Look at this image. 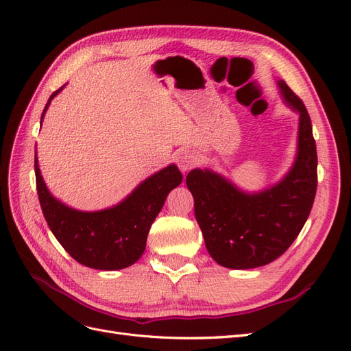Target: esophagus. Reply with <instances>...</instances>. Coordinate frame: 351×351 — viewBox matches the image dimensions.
Returning <instances> with one entry per match:
<instances>
[{
    "instance_id": "obj_1",
    "label": "esophagus",
    "mask_w": 351,
    "mask_h": 351,
    "mask_svg": "<svg viewBox=\"0 0 351 351\" xmlns=\"http://www.w3.org/2000/svg\"><path fill=\"white\" fill-rule=\"evenodd\" d=\"M197 162V155L193 151H183L177 155V165L182 171H189Z\"/></svg>"
}]
</instances>
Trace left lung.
Instances as JSON below:
<instances>
[{"label":"left lung","mask_w":351,"mask_h":351,"mask_svg":"<svg viewBox=\"0 0 351 351\" xmlns=\"http://www.w3.org/2000/svg\"><path fill=\"white\" fill-rule=\"evenodd\" d=\"M278 86L287 104L300 114L299 154L282 182L247 195L209 169H193L186 178L206 249L226 268H258L280 258L299 236L313 206L317 155L311 117L284 80Z\"/></svg>","instance_id":"1"}]
</instances>
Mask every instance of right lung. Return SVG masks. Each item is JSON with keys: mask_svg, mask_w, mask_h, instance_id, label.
Segmentation results:
<instances>
[{"mask_svg": "<svg viewBox=\"0 0 351 351\" xmlns=\"http://www.w3.org/2000/svg\"><path fill=\"white\" fill-rule=\"evenodd\" d=\"M61 89L51 95L40 120ZM35 176L39 204L52 234L74 261L101 271L127 268L142 256L152 222L168 193L183 180L178 168L169 165L146 178L120 205L99 212H82L51 196L42 180L36 155Z\"/></svg>", "mask_w": 351, "mask_h": 351, "instance_id": "add662e5", "label": "right lung"}]
</instances>
